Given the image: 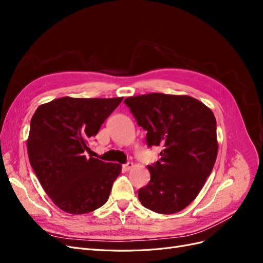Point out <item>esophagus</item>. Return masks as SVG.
Returning <instances> with one entry per match:
<instances>
[{"mask_svg": "<svg viewBox=\"0 0 263 263\" xmlns=\"http://www.w3.org/2000/svg\"><path fill=\"white\" fill-rule=\"evenodd\" d=\"M133 168H134V163H133V162H127L126 164L123 165V169H124L125 171H129V170L133 169Z\"/></svg>", "mask_w": 263, "mask_h": 263, "instance_id": "34e87169", "label": "esophagus"}]
</instances>
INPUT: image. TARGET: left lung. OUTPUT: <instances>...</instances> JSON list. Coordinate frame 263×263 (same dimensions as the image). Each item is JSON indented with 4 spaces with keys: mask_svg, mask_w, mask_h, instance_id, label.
Returning a JSON list of instances; mask_svg holds the SVG:
<instances>
[{
    "mask_svg": "<svg viewBox=\"0 0 263 263\" xmlns=\"http://www.w3.org/2000/svg\"><path fill=\"white\" fill-rule=\"evenodd\" d=\"M149 147L161 146L160 160L148 165L150 181L139 189L142 206L174 214L192 203L217 158L216 118L189 95L149 93L125 99Z\"/></svg>",
    "mask_w": 263,
    "mask_h": 263,
    "instance_id": "1",
    "label": "left lung"
}]
</instances>
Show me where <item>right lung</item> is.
Instances as JSON below:
<instances>
[{
    "label": "right lung",
    "instance_id": "1",
    "mask_svg": "<svg viewBox=\"0 0 263 263\" xmlns=\"http://www.w3.org/2000/svg\"><path fill=\"white\" fill-rule=\"evenodd\" d=\"M123 98H60L39 105L30 121L27 153L45 192L69 214L104 205L122 171L118 163L86 158L89 140Z\"/></svg>",
    "mask_w": 263,
    "mask_h": 263
}]
</instances>
